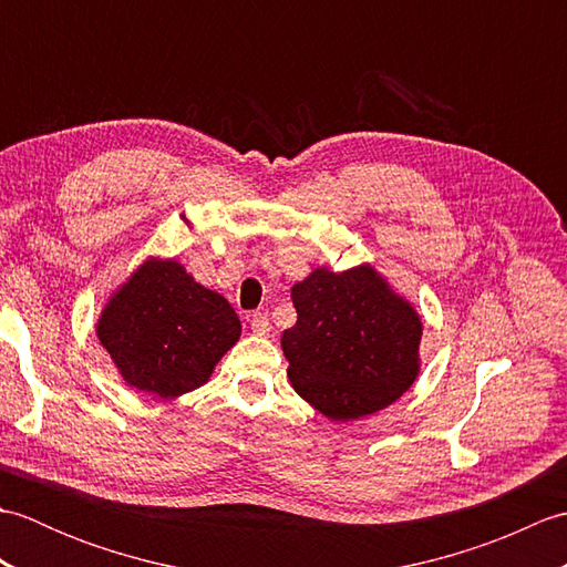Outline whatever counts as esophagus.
Segmentation results:
<instances>
[{
	"label": "esophagus",
	"instance_id": "1",
	"mask_svg": "<svg viewBox=\"0 0 567 567\" xmlns=\"http://www.w3.org/2000/svg\"><path fill=\"white\" fill-rule=\"evenodd\" d=\"M250 329H252V333H256V336H268L270 329H272L270 327V319L258 311V315L250 317Z\"/></svg>",
	"mask_w": 567,
	"mask_h": 567
}]
</instances>
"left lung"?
I'll return each mask as SVG.
<instances>
[{
    "label": "left lung",
    "instance_id": "1",
    "mask_svg": "<svg viewBox=\"0 0 567 567\" xmlns=\"http://www.w3.org/2000/svg\"><path fill=\"white\" fill-rule=\"evenodd\" d=\"M292 302L297 323L282 333L287 375L327 419L375 414L419 378L424 323L375 265L315 268L292 287Z\"/></svg>",
    "mask_w": 567,
    "mask_h": 567
}]
</instances>
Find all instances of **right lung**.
I'll use <instances>...</instances> for the list:
<instances>
[{
  "instance_id": "1",
  "label": "right lung",
  "mask_w": 567,
  "mask_h": 567,
  "mask_svg": "<svg viewBox=\"0 0 567 567\" xmlns=\"http://www.w3.org/2000/svg\"><path fill=\"white\" fill-rule=\"evenodd\" d=\"M94 331L131 390L175 400L209 382L240 319L183 262L148 256L106 299Z\"/></svg>"
}]
</instances>
